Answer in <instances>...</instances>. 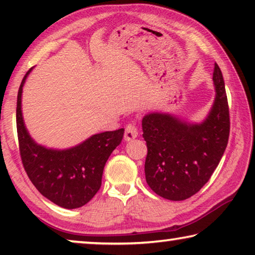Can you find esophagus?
Instances as JSON below:
<instances>
[{"label": "esophagus", "instance_id": "obj_1", "mask_svg": "<svg viewBox=\"0 0 255 255\" xmlns=\"http://www.w3.org/2000/svg\"><path fill=\"white\" fill-rule=\"evenodd\" d=\"M137 135H138L137 128L133 126V125H128V126L126 127V130H125V136H124L125 140L129 141V140L135 139Z\"/></svg>", "mask_w": 255, "mask_h": 255}]
</instances>
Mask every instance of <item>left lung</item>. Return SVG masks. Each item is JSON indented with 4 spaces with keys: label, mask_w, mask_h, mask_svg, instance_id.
Segmentation results:
<instances>
[{
    "label": "left lung",
    "mask_w": 255,
    "mask_h": 255,
    "mask_svg": "<svg viewBox=\"0 0 255 255\" xmlns=\"http://www.w3.org/2000/svg\"><path fill=\"white\" fill-rule=\"evenodd\" d=\"M213 81L215 100L201 123L167 112L144 116L145 178L159 197L180 201L196 195L221 162L230 136V111L222 71L216 63Z\"/></svg>",
    "instance_id": "1"
}]
</instances>
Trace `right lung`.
<instances>
[{
	"label": "right lung",
	"instance_id": "right-lung-1",
	"mask_svg": "<svg viewBox=\"0 0 255 255\" xmlns=\"http://www.w3.org/2000/svg\"><path fill=\"white\" fill-rule=\"evenodd\" d=\"M31 71L21 82L16 101V130L23 167L47 199L66 209L80 208L100 189L103 169L122 143L125 129L96 133L70 148H48L38 144L30 136L22 116V90Z\"/></svg>",
	"mask_w": 255,
	"mask_h": 255
}]
</instances>
